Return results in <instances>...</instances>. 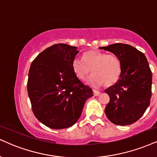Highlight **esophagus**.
Wrapping results in <instances>:
<instances>
[{
  "mask_svg": "<svg viewBox=\"0 0 157 157\" xmlns=\"http://www.w3.org/2000/svg\"><path fill=\"white\" fill-rule=\"evenodd\" d=\"M93 94L94 96H98L100 94V92H98V91H96V90H93Z\"/></svg>",
  "mask_w": 157,
  "mask_h": 157,
  "instance_id": "esophagus-1",
  "label": "esophagus"
}]
</instances>
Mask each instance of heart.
I'll use <instances>...</instances> for the list:
<instances>
[{
    "label": "heart",
    "instance_id": "heart-1",
    "mask_svg": "<svg viewBox=\"0 0 157 157\" xmlns=\"http://www.w3.org/2000/svg\"><path fill=\"white\" fill-rule=\"evenodd\" d=\"M73 72L82 81L86 80L91 73L90 84L99 87L104 84L111 86L119 80L121 73V63L119 57L113 54L107 55L99 51L86 52L83 55V60L75 58L72 62Z\"/></svg>",
    "mask_w": 157,
    "mask_h": 157
}]
</instances>
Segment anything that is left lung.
Instances as JSON below:
<instances>
[{
  "label": "left lung",
  "instance_id": "8db88e82",
  "mask_svg": "<svg viewBox=\"0 0 157 157\" xmlns=\"http://www.w3.org/2000/svg\"><path fill=\"white\" fill-rule=\"evenodd\" d=\"M117 55L121 63V73L115 84L105 90L110 101L105 108L112 123L132 124L144 115L150 104L152 74L144 53L124 44L99 47Z\"/></svg>",
  "mask_w": 157,
  "mask_h": 157
}]
</instances>
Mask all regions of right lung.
Segmentation results:
<instances>
[{"label": "right lung", "instance_id": "obj_1", "mask_svg": "<svg viewBox=\"0 0 157 157\" xmlns=\"http://www.w3.org/2000/svg\"><path fill=\"white\" fill-rule=\"evenodd\" d=\"M77 47L64 44L50 46L33 61L28 93L38 120L49 128L65 129L78 121L92 89L79 80L72 62Z\"/></svg>", "mask_w": 157, "mask_h": 157}]
</instances>
